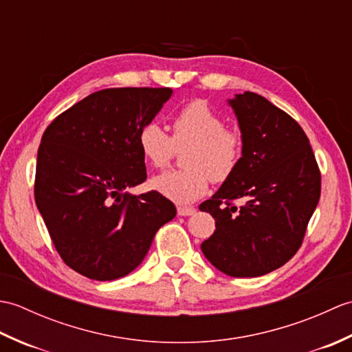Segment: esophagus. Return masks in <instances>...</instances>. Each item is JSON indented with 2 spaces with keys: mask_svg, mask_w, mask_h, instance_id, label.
Masks as SVG:
<instances>
[{
  "mask_svg": "<svg viewBox=\"0 0 352 352\" xmlns=\"http://www.w3.org/2000/svg\"><path fill=\"white\" fill-rule=\"evenodd\" d=\"M177 212H178V214L180 216H192V214H195V208L193 207H186V206H180L177 208Z\"/></svg>",
  "mask_w": 352,
  "mask_h": 352,
  "instance_id": "34e87169",
  "label": "esophagus"
}]
</instances>
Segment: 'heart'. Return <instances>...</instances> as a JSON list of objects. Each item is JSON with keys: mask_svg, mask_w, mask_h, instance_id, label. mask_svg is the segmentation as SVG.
Instances as JSON below:
<instances>
[{"mask_svg": "<svg viewBox=\"0 0 352 352\" xmlns=\"http://www.w3.org/2000/svg\"><path fill=\"white\" fill-rule=\"evenodd\" d=\"M172 134L157 122L145 124L138 133L142 157L154 168H164L177 149L186 169L154 177L151 188L178 204H188L207 192L208 182L222 183L242 162L245 140L237 130L227 129L221 115L206 101L195 100L177 111L170 122Z\"/></svg>", "mask_w": 352, "mask_h": 352, "instance_id": "1", "label": "heart"}]
</instances>
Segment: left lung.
Listing matches in <instances>:
<instances>
[{
  "mask_svg": "<svg viewBox=\"0 0 352 352\" xmlns=\"http://www.w3.org/2000/svg\"><path fill=\"white\" fill-rule=\"evenodd\" d=\"M228 102L245 140L243 157L234 174L199 206L216 221L201 251L230 276H260L300 250L319 203L320 170L309 138L286 111L254 92ZM236 199L245 203L237 208Z\"/></svg>",
  "mask_w": 352,
  "mask_h": 352,
  "instance_id": "obj_1",
  "label": "left lung"
}]
</instances>
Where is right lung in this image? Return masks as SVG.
I'll list each match as a JSON object with an SVG mask.
<instances>
[{"instance_id": "add662e5", "label": "right lung", "mask_w": 352, "mask_h": 352, "mask_svg": "<svg viewBox=\"0 0 352 352\" xmlns=\"http://www.w3.org/2000/svg\"><path fill=\"white\" fill-rule=\"evenodd\" d=\"M172 95L170 87H113L94 92L58 115L37 151L34 199L58 256L91 280L134 271L175 206L151 190L138 133Z\"/></svg>"}]
</instances>
